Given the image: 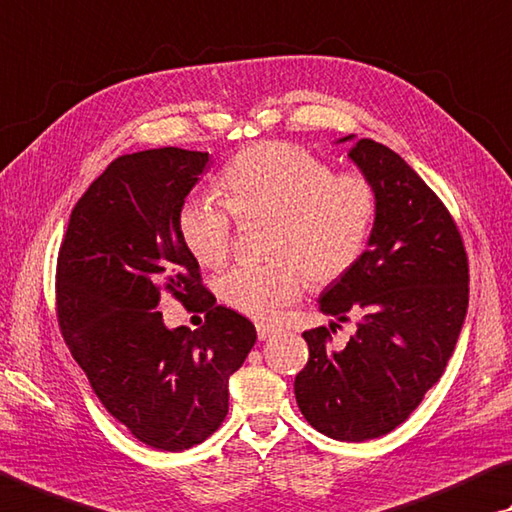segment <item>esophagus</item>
I'll list each match as a JSON object with an SVG mask.
<instances>
[{
  "mask_svg": "<svg viewBox=\"0 0 512 512\" xmlns=\"http://www.w3.org/2000/svg\"><path fill=\"white\" fill-rule=\"evenodd\" d=\"M275 333L273 327H268V324H257V336L259 340H268Z\"/></svg>",
  "mask_w": 512,
  "mask_h": 512,
  "instance_id": "obj_1",
  "label": "esophagus"
}]
</instances>
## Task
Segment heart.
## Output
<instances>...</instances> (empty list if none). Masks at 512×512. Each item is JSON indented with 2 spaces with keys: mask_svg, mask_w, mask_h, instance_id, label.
Returning a JSON list of instances; mask_svg holds the SVG:
<instances>
[{
  "mask_svg": "<svg viewBox=\"0 0 512 512\" xmlns=\"http://www.w3.org/2000/svg\"><path fill=\"white\" fill-rule=\"evenodd\" d=\"M215 197H192L176 228L201 266H221L232 248L235 214L266 219L262 262L232 266L219 277L221 300L255 320L295 302L309 280L327 286L349 273L365 250L376 219V190L360 174H333L331 165L291 143H257L221 172Z\"/></svg>",
  "mask_w": 512,
  "mask_h": 512,
  "instance_id": "b5f03b06",
  "label": "heart"
}]
</instances>
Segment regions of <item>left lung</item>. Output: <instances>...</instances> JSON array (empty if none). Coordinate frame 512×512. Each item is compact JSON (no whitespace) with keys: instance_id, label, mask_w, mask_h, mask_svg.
<instances>
[{"instance_id":"1","label":"left lung","mask_w":512,"mask_h":512,"mask_svg":"<svg viewBox=\"0 0 512 512\" xmlns=\"http://www.w3.org/2000/svg\"><path fill=\"white\" fill-rule=\"evenodd\" d=\"M349 159L374 185L376 219L365 253L318 304L338 322L358 318L356 333L342 349L327 327L302 333L309 362L295 398L315 430L358 443L401 425L441 378L466 320L468 257L450 212L401 156L360 138Z\"/></svg>"}]
</instances>
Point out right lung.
<instances>
[{"mask_svg":"<svg viewBox=\"0 0 512 512\" xmlns=\"http://www.w3.org/2000/svg\"><path fill=\"white\" fill-rule=\"evenodd\" d=\"M208 152L161 147L109 163L71 212L58 255V320L107 412L156 450L206 441L228 414V380L257 331L201 284L176 228ZM163 290L207 324L164 327Z\"/></svg>","mask_w":512,"mask_h":512,"instance_id":"obj_1","label":"right lung"}]
</instances>
